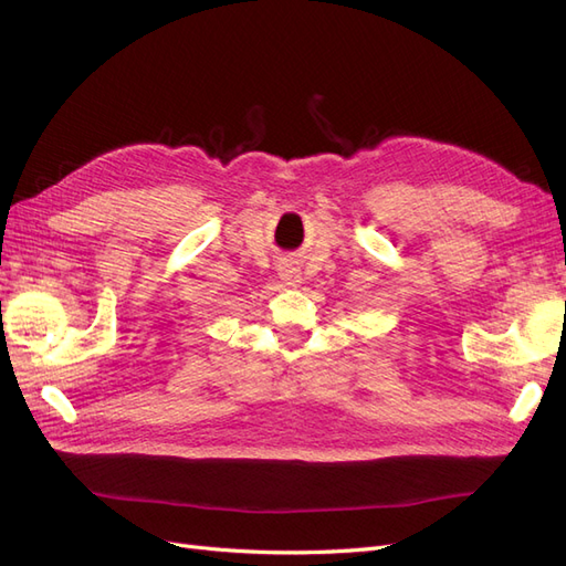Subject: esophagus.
<instances>
[{
	"label": "esophagus",
	"instance_id": "obj_1",
	"mask_svg": "<svg viewBox=\"0 0 566 566\" xmlns=\"http://www.w3.org/2000/svg\"><path fill=\"white\" fill-rule=\"evenodd\" d=\"M283 276H285V281H287V283H297L300 273H297L295 269H285V271H283Z\"/></svg>",
	"mask_w": 566,
	"mask_h": 566
}]
</instances>
